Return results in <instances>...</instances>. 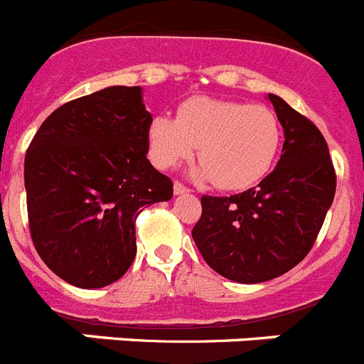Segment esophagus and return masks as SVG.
<instances>
[{
  "label": "esophagus",
  "mask_w": 364,
  "mask_h": 364,
  "mask_svg": "<svg viewBox=\"0 0 364 364\" xmlns=\"http://www.w3.org/2000/svg\"><path fill=\"white\" fill-rule=\"evenodd\" d=\"M173 191H175V195H186V193H189V188H186L182 182H175L173 184Z\"/></svg>",
  "instance_id": "1"
}]
</instances>
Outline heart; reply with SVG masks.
Wrapping results in <instances>:
<instances>
[{
    "label": "heart",
    "mask_w": 364,
    "mask_h": 364,
    "mask_svg": "<svg viewBox=\"0 0 364 364\" xmlns=\"http://www.w3.org/2000/svg\"><path fill=\"white\" fill-rule=\"evenodd\" d=\"M281 122L266 105L195 96L182 102L176 118L156 117L147 129L149 159L171 169L197 149L193 175L220 189H244L269 171L281 146Z\"/></svg>",
    "instance_id": "1"
}]
</instances>
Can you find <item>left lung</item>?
Segmentation results:
<instances>
[{
    "label": "left lung",
    "instance_id": "left-lung-1",
    "mask_svg": "<svg viewBox=\"0 0 364 364\" xmlns=\"http://www.w3.org/2000/svg\"><path fill=\"white\" fill-rule=\"evenodd\" d=\"M268 100L284 131L277 167L239 195H204L191 231L210 268L242 284L269 281L297 266L336 195V169L321 131L281 96Z\"/></svg>",
    "mask_w": 364,
    "mask_h": 364
}]
</instances>
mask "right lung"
<instances>
[{
    "label": "right lung",
    "mask_w": 364,
    "mask_h": 364,
    "mask_svg": "<svg viewBox=\"0 0 364 364\" xmlns=\"http://www.w3.org/2000/svg\"><path fill=\"white\" fill-rule=\"evenodd\" d=\"M153 120L142 87H105L47 117L25 154L31 237L58 277L78 288L118 281L136 255L142 208L173 197L147 160Z\"/></svg>",
    "instance_id": "add662e5"
}]
</instances>
